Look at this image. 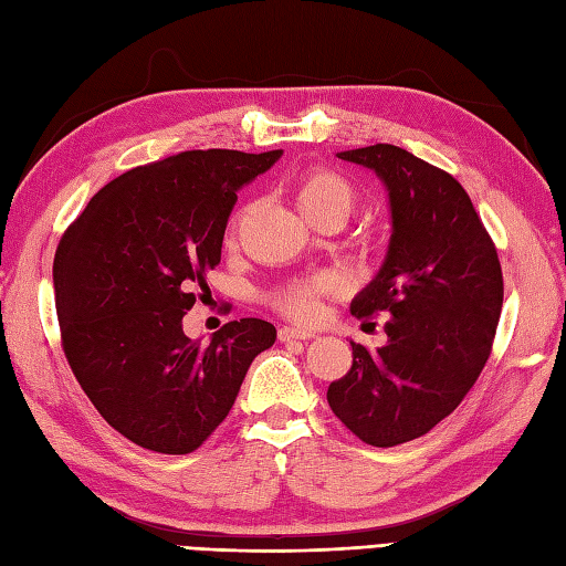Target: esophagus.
Returning a JSON list of instances; mask_svg holds the SVG:
<instances>
[{
	"mask_svg": "<svg viewBox=\"0 0 566 566\" xmlns=\"http://www.w3.org/2000/svg\"><path fill=\"white\" fill-rule=\"evenodd\" d=\"M308 338H314V331L292 328V326L280 328V340H282V343H290V340H308Z\"/></svg>",
	"mask_w": 566,
	"mask_h": 566,
	"instance_id": "1",
	"label": "esophagus"
}]
</instances>
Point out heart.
Returning a JSON list of instances; mask_svg holds the SVG:
<instances>
[{
  "label": "heart",
  "instance_id": "b5f03b06",
  "mask_svg": "<svg viewBox=\"0 0 566 566\" xmlns=\"http://www.w3.org/2000/svg\"><path fill=\"white\" fill-rule=\"evenodd\" d=\"M296 207L302 209L306 219L316 228L328 221L345 223L357 207V191L347 182L345 177L335 175L331 170H314L302 177L296 185ZM245 219V211H240L231 228H228V245L235 243V233L240 223ZM331 292L328 276H314V280H304L284 286V290L272 296L274 306L294 321H314L318 316V298Z\"/></svg>",
  "mask_w": 566,
  "mask_h": 566
}]
</instances>
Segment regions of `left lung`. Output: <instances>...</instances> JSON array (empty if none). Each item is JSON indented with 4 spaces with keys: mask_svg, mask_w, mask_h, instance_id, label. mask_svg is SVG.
Masks as SVG:
<instances>
[{
    "mask_svg": "<svg viewBox=\"0 0 566 566\" xmlns=\"http://www.w3.org/2000/svg\"><path fill=\"white\" fill-rule=\"evenodd\" d=\"M389 191L391 240L379 274L353 298L357 318L389 316L387 345H353V367L328 387L345 428L394 448L426 436L462 403L494 343L503 274L496 245L464 187L403 148L338 153Z\"/></svg>",
    "mask_w": 566,
    "mask_h": 566,
    "instance_id": "1",
    "label": "left lung"
}]
</instances>
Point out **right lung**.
Segmentation results:
<instances>
[{
  "label": "right lung",
  "mask_w": 566,
  "mask_h": 566,
  "mask_svg": "<svg viewBox=\"0 0 566 566\" xmlns=\"http://www.w3.org/2000/svg\"><path fill=\"white\" fill-rule=\"evenodd\" d=\"M282 150H185L134 167L92 197L53 262L60 338L82 391L114 430L163 454L197 450L231 411L248 367L274 345L240 318L209 345L182 318L221 262L238 189Z\"/></svg>",
  "instance_id": "right-lung-1"
}]
</instances>
